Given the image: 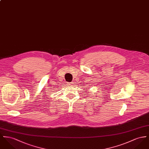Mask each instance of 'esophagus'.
Instances as JSON below:
<instances>
[{
    "label": "esophagus",
    "mask_w": 149,
    "mask_h": 149,
    "mask_svg": "<svg viewBox=\"0 0 149 149\" xmlns=\"http://www.w3.org/2000/svg\"><path fill=\"white\" fill-rule=\"evenodd\" d=\"M73 84H74L73 82H70V83H68V84H69V86H72L73 85Z\"/></svg>",
    "instance_id": "esophagus-1"
}]
</instances>
